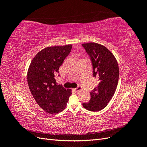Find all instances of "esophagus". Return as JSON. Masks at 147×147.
Instances as JSON below:
<instances>
[{
    "mask_svg": "<svg viewBox=\"0 0 147 147\" xmlns=\"http://www.w3.org/2000/svg\"><path fill=\"white\" fill-rule=\"evenodd\" d=\"M74 90L75 91H77V92H78V91H81L82 90V88L81 87V86H78L77 88H74Z\"/></svg>",
    "mask_w": 147,
    "mask_h": 147,
    "instance_id": "esophagus-1",
    "label": "esophagus"
}]
</instances>
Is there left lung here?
Instances as JSON below:
<instances>
[{"label":"left lung","mask_w":147,"mask_h":147,"mask_svg":"<svg viewBox=\"0 0 147 147\" xmlns=\"http://www.w3.org/2000/svg\"><path fill=\"white\" fill-rule=\"evenodd\" d=\"M90 56L93 67V76L99 83L90 92L91 99L83 103L84 109L91 112L104 109L112 98L118 85L119 67L113 53L104 45L95 42L82 44Z\"/></svg>","instance_id":"left-lung-1"}]
</instances>
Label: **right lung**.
Listing matches in <instances>:
<instances>
[{"label": "right lung", "instance_id": "1", "mask_svg": "<svg viewBox=\"0 0 147 147\" xmlns=\"http://www.w3.org/2000/svg\"><path fill=\"white\" fill-rule=\"evenodd\" d=\"M72 47L71 44L47 47L35 55L29 65L27 79L30 92L41 109L48 113L64 110L72 94L70 89L57 85L55 78Z\"/></svg>", "mask_w": 147, "mask_h": 147}]
</instances>
